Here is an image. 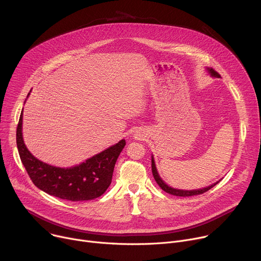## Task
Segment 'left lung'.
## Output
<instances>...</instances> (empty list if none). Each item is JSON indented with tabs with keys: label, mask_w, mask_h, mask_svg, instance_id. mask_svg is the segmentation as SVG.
<instances>
[{
	"label": "left lung",
	"mask_w": 261,
	"mask_h": 261,
	"mask_svg": "<svg viewBox=\"0 0 261 261\" xmlns=\"http://www.w3.org/2000/svg\"><path fill=\"white\" fill-rule=\"evenodd\" d=\"M207 71H208V73L211 74V75H212L213 77H221L220 74H219L217 71H215L213 68H207ZM152 172H153V175H154V178H155L156 182L159 185V187H160L163 191H165L166 193L172 194V195H174V196H182V197L187 196V197H188V196H194V195L203 194L204 192H206V191H208L210 189H212V188L214 187V186H216V185L219 182V181H217V182H215V184L208 186V187H206V188H202V189H198V190H190V191H188V190H179V189L171 188V187H169L168 185H166V184L162 180V178H161L160 175L158 174V171H157V168H156V165H155V161H154L153 156H152Z\"/></svg>",
	"instance_id": "left-lung-1"
}]
</instances>
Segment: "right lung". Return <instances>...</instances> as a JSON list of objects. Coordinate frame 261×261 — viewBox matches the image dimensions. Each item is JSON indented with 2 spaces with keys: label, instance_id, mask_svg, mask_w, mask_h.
Returning <instances> with one entry per match:
<instances>
[{
  "label": "right lung",
  "instance_id": "add662e5",
  "mask_svg": "<svg viewBox=\"0 0 261 261\" xmlns=\"http://www.w3.org/2000/svg\"><path fill=\"white\" fill-rule=\"evenodd\" d=\"M21 130L22 111L16 129V144L20 160L34 185L49 195L71 201L92 200L107 190L118 157L126 144L122 139L77 166L61 168L35 158L23 142Z\"/></svg>",
  "mask_w": 261,
  "mask_h": 261
}]
</instances>
